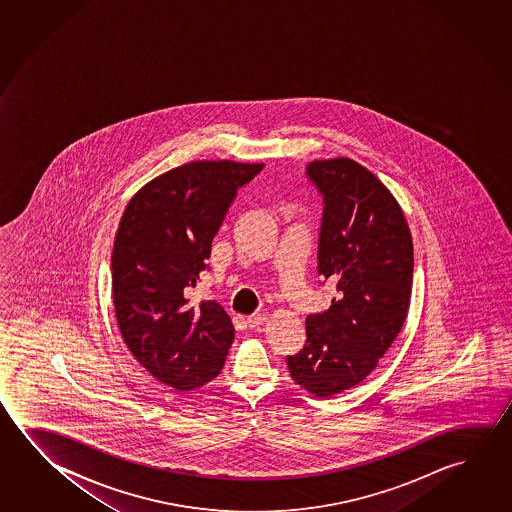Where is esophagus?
I'll return each mask as SVG.
<instances>
[{"mask_svg":"<svg viewBox=\"0 0 512 512\" xmlns=\"http://www.w3.org/2000/svg\"><path fill=\"white\" fill-rule=\"evenodd\" d=\"M266 319L268 318L264 314H253V316L246 318V325L250 328L260 327V325L266 323Z\"/></svg>","mask_w":512,"mask_h":512,"instance_id":"esophagus-1","label":"esophagus"}]
</instances>
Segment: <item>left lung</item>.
<instances>
[{
  "mask_svg": "<svg viewBox=\"0 0 512 512\" xmlns=\"http://www.w3.org/2000/svg\"><path fill=\"white\" fill-rule=\"evenodd\" d=\"M305 175L323 198L319 284L334 285L336 298L307 316V341L287 355V368L298 386L325 398L361 384L400 334L414 255L400 205L368 169L341 157L314 160Z\"/></svg>",
  "mask_w": 512,
  "mask_h": 512,
  "instance_id": "1",
  "label": "left lung"
}]
</instances>
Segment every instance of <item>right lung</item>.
I'll use <instances>...</instances> for the list:
<instances>
[{
  "label": "right lung",
  "mask_w": 512,
  "mask_h": 512,
  "mask_svg": "<svg viewBox=\"0 0 512 512\" xmlns=\"http://www.w3.org/2000/svg\"><path fill=\"white\" fill-rule=\"evenodd\" d=\"M264 164L200 160L144 185L126 205L112 248V298L121 336L141 366L178 391L219 375L234 341L227 312L189 294L209 268L212 239L237 191Z\"/></svg>",
  "instance_id": "add662e5"
}]
</instances>
